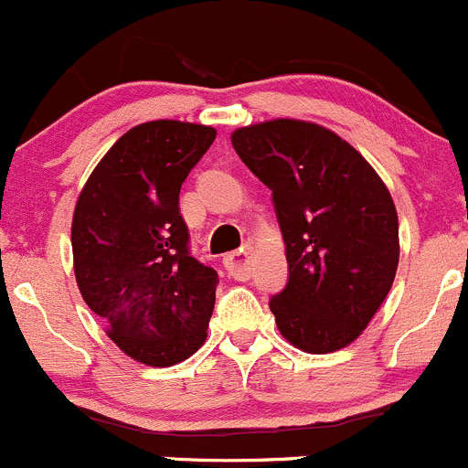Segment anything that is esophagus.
Here are the masks:
<instances>
[{
	"mask_svg": "<svg viewBox=\"0 0 468 468\" xmlns=\"http://www.w3.org/2000/svg\"><path fill=\"white\" fill-rule=\"evenodd\" d=\"M250 256H252V248L250 245H245V248H240L239 252H232L228 254L223 259V265L225 270H228L229 276L236 281H248L250 276H252V263H250Z\"/></svg>",
	"mask_w": 468,
	"mask_h": 468,
	"instance_id": "34e87169",
	"label": "esophagus"
}]
</instances>
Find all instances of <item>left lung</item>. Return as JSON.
<instances>
[{
	"instance_id": "obj_1",
	"label": "left lung",
	"mask_w": 468,
	"mask_h": 468,
	"mask_svg": "<svg viewBox=\"0 0 468 468\" xmlns=\"http://www.w3.org/2000/svg\"><path fill=\"white\" fill-rule=\"evenodd\" d=\"M232 144L272 189L290 272L270 299L279 333L313 355L346 348L395 281L399 223L388 187L353 144L314 122L250 124Z\"/></svg>"
}]
</instances>
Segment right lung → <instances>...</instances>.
<instances>
[{
	"label": "right lung",
	"mask_w": 468,
	"mask_h": 468,
	"mask_svg": "<svg viewBox=\"0 0 468 468\" xmlns=\"http://www.w3.org/2000/svg\"><path fill=\"white\" fill-rule=\"evenodd\" d=\"M214 138L216 129L180 120L138 124L104 154L75 203L80 292L140 364H180L207 339L218 274L189 254L178 194Z\"/></svg>",
	"instance_id": "add662e5"
}]
</instances>
